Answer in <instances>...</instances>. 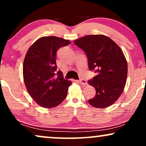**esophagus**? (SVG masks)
<instances>
[{
	"label": "esophagus",
	"mask_w": 146,
	"mask_h": 146,
	"mask_svg": "<svg viewBox=\"0 0 146 146\" xmlns=\"http://www.w3.org/2000/svg\"><path fill=\"white\" fill-rule=\"evenodd\" d=\"M78 82L79 83V84H81L82 85H83V86H86V85L88 84V83H87L86 80H85V79H80V80L78 81Z\"/></svg>",
	"instance_id": "34e87169"
}]
</instances>
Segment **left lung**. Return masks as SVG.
<instances>
[{"instance_id":"8db88e82","label":"left lung","mask_w":146,"mask_h":146,"mask_svg":"<svg viewBox=\"0 0 146 146\" xmlns=\"http://www.w3.org/2000/svg\"><path fill=\"white\" fill-rule=\"evenodd\" d=\"M74 43L87 55L88 67L97 73L88 84L96 89L93 98L88 100L96 108H104L114 104L123 93L127 77V62L122 50L104 35H88Z\"/></svg>"}]
</instances>
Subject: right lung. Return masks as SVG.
Listing matches in <instances>:
<instances>
[{
    "mask_svg": "<svg viewBox=\"0 0 146 146\" xmlns=\"http://www.w3.org/2000/svg\"><path fill=\"white\" fill-rule=\"evenodd\" d=\"M68 40L45 36L37 40L27 50L23 65L27 90L37 104L46 108L60 104L67 96L72 83L57 71L56 52L70 44Z\"/></svg>",
    "mask_w": 146,
    "mask_h": 146,
    "instance_id": "obj_1",
    "label": "right lung"
}]
</instances>
